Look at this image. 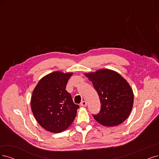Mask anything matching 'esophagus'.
<instances>
[{"instance_id":"1","label":"esophagus","mask_w":159,"mask_h":159,"mask_svg":"<svg viewBox=\"0 0 159 159\" xmlns=\"http://www.w3.org/2000/svg\"><path fill=\"white\" fill-rule=\"evenodd\" d=\"M80 105L82 107H86L87 105V102L86 101H83L80 103Z\"/></svg>"}]
</instances>
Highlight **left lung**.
I'll return each instance as SVG.
<instances>
[{"label":"left lung","mask_w":159,"mask_h":159,"mask_svg":"<svg viewBox=\"0 0 159 159\" xmlns=\"http://www.w3.org/2000/svg\"><path fill=\"white\" fill-rule=\"evenodd\" d=\"M86 76L92 81L101 103L99 113L92 115L94 119L106 126L124 122L130 115L134 103V93L127 81L109 69H100Z\"/></svg>","instance_id":"obj_1"}]
</instances>
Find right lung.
<instances>
[{
    "mask_svg": "<svg viewBox=\"0 0 159 159\" xmlns=\"http://www.w3.org/2000/svg\"><path fill=\"white\" fill-rule=\"evenodd\" d=\"M72 74L50 73L40 80L33 90L31 101L33 113L39 125L49 132L60 133L67 129L79 108L66 90Z\"/></svg>",
    "mask_w": 159,
    "mask_h": 159,
    "instance_id": "add662e5",
    "label": "right lung"
}]
</instances>
